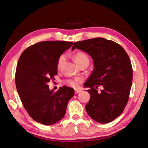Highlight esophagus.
<instances>
[{
    "label": "esophagus",
    "mask_w": 148,
    "mask_h": 148,
    "mask_svg": "<svg viewBox=\"0 0 148 148\" xmlns=\"http://www.w3.org/2000/svg\"><path fill=\"white\" fill-rule=\"evenodd\" d=\"M81 91V90H75V94H78V93H79V92H80Z\"/></svg>",
    "instance_id": "obj_1"
}]
</instances>
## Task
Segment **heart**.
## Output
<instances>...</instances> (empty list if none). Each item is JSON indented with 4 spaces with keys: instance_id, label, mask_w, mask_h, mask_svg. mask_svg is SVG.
<instances>
[{
    "instance_id": "1",
    "label": "heart",
    "mask_w": 148,
    "mask_h": 148,
    "mask_svg": "<svg viewBox=\"0 0 148 148\" xmlns=\"http://www.w3.org/2000/svg\"><path fill=\"white\" fill-rule=\"evenodd\" d=\"M74 58L75 60V62H76L77 64L80 66H82L83 64H85V63H87L89 64V57L87 56L84 52H78L75 54ZM66 60V55L65 54H61L58 57V59H57V68L58 70L61 68L62 65L63 63ZM83 82V78L82 77H77L75 79H71V78H68V79H65L63 80V82L64 84H66V85L68 86H70L72 87H74V88H76L78 87V84L80 83H82Z\"/></svg>"
}]
</instances>
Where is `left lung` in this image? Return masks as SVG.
<instances>
[{"instance_id": "left-lung-1", "label": "left lung", "mask_w": 148, "mask_h": 148, "mask_svg": "<svg viewBox=\"0 0 148 148\" xmlns=\"http://www.w3.org/2000/svg\"><path fill=\"white\" fill-rule=\"evenodd\" d=\"M80 49L92 57L95 69L84 84L91 98L86 110L92 119L107 123L119 117L129 99L133 78L130 59L125 49L113 41L96 38L74 43L72 50ZM104 89L97 92V87Z\"/></svg>"}]
</instances>
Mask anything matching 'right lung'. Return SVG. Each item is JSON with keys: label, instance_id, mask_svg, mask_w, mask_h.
<instances>
[{"label": "right lung", "instance_id": "right-lung-1", "mask_svg": "<svg viewBox=\"0 0 148 148\" xmlns=\"http://www.w3.org/2000/svg\"><path fill=\"white\" fill-rule=\"evenodd\" d=\"M73 42L45 41L23 51L18 62L15 83L18 93L29 115L36 121L52 125L64 116L67 105L73 97V88L61 87L50 91L48 83L57 75L58 57Z\"/></svg>", "mask_w": 148, "mask_h": 148}]
</instances>
